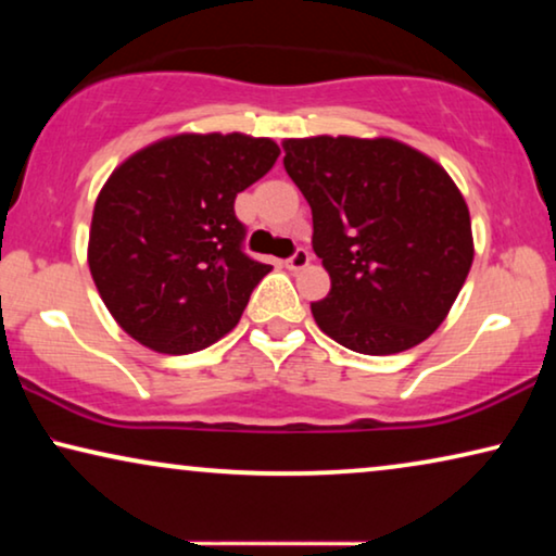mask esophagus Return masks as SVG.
Returning <instances> with one entry per match:
<instances>
[{
	"mask_svg": "<svg viewBox=\"0 0 556 556\" xmlns=\"http://www.w3.org/2000/svg\"><path fill=\"white\" fill-rule=\"evenodd\" d=\"M308 263H311L308 250H306V248H299V250H295V253L286 261V268H288V270H303Z\"/></svg>",
	"mask_w": 556,
	"mask_h": 556,
	"instance_id": "1",
	"label": "esophagus"
}]
</instances>
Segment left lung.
I'll use <instances>...</instances> for the list:
<instances>
[{"instance_id": "obj_1", "label": "left lung", "mask_w": 556, "mask_h": 556, "mask_svg": "<svg viewBox=\"0 0 556 556\" xmlns=\"http://www.w3.org/2000/svg\"><path fill=\"white\" fill-rule=\"evenodd\" d=\"M283 151L331 278L329 295L311 303L318 329L369 356L428 339L473 263L470 212L451 174L387 136L286 139Z\"/></svg>"}]
</instances>
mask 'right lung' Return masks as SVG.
I'll list each match as a JSON object with an SVG mask.
<instances>
[{"label":"right lung","instance_id":"1","mask_svg":"<svg viewBox=\"0 0 556 556\" xmlns=\"http://www.w3.org/2000/svg\"><path fill=\"white\" fill-rule=\"evenodd\" d=\"M278 154L265 136L174 134L113 169L90 219L88 265L128 337L192 354L238 326L270 265L242 253L235 197Z\"/></svg>","mask_w":556,"mask_h":556}]
</instances>
